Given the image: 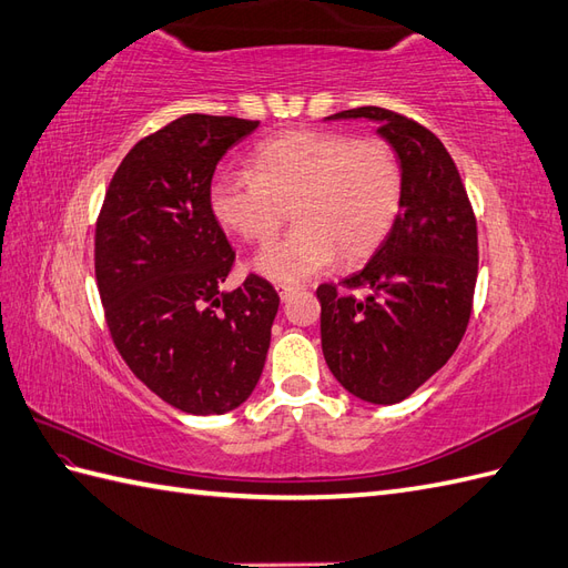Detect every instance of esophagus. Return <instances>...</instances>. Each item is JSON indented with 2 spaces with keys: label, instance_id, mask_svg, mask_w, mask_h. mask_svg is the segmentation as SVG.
Listing matches in <instances>:
<instances>
[{
  "label": "esophagus",
  "instance_id": "obj_1",
  "mask_svg": "<svg viewBox=\"0 0 568 568\" xmlns=\"http://www.w3.org/2000/svg\"><path fill=\"white\" fill-rule=\"evenodd\" d=\"M275 290H278L281 300H290V297H293V295L297 293L300 285H293V283H278V285H275Z\"/></svg>",
  "mask_w": 568,
  "mask_h": 568
}]
</instances>
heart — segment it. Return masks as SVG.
<instances>
[{
  "label": "heart",
  "instance_id": "b5f03b06",
  "mask_svg": "<svg viewBox=\"0 0 568 568\" xmlns=\"http://www.w3.org/2000/svg\"><path fill=\"white\" fill-rule=\"evenodd\" d=\"M404 195V169L385 140L336 130H290L261 142L248 171H217L210 210L244 242H268L293 205L297 227L266 244L254 268L295 283L341 256L361 261L385 240Z\"/></svg>",
  "mask_w": 568,
  "mask_h": 568
}]
</instances>
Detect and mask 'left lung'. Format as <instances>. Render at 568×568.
I'll use <instances>...</instances> for the list:
<instances>
[{"label": "left lung", "instance_id": "obj_1", "mask_svg": "<svg viewBox=\"0 0 568 568\" xmlns=\"http://www.w3.org/2000/svg\"><path fill=\"white\" fill-rule=\"evenodd\" d=\"M328 118L375 121L404 169L397 220L373 258L316 287L328 371L353 397L397 404L450 361L467 332L477 217L453 156L428 128L379 105Z\"/></svg>", "mask_w": 568, "mask_h": 568}]
</instances>
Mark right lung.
Instances as JSON below:
<instances>
[{
  "label": "right lung",
  "instance_id": "add662e5",
  "mask_svg": "<svg viewBox=\"0 0 568 568\" xmlns=\"http://www.w3.org/2000/svg\"><path fill=\"white\" fill-rule=\"evenodd\" d=\"M258 121L189 113L125 154L97 220L94 268L118 353L186 414H227L261 377L281 297L261 275L224 293L234 248L210 210V181Z\"/></svg>",
  "mask_w": 568,
  "mask_h": 568
}]
</instances>
